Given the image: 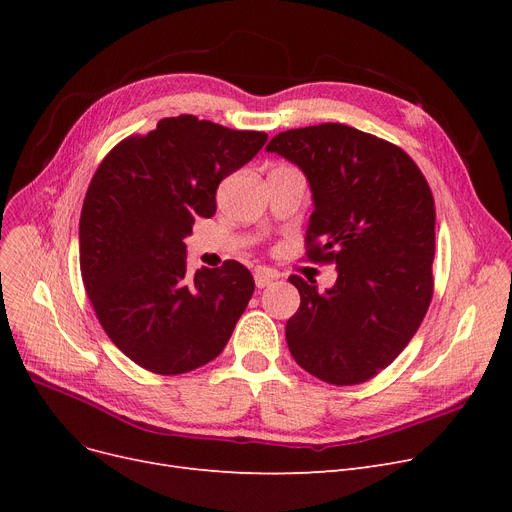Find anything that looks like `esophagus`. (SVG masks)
<instances>
[{"label":"esophagus","mask_w":512,"mask_h":512,"mask_svg":"<svg viewBox=\"0 0 512 512\" xmlns=\"http://www.w3.org/2000/svg\"><path fill=\"white\" fill-rule=\"evenodd\" d=\"M274 280H278V274H276V272H270V270H257V272H255V284H257V288L270 286Z\"/></svg>","instance_id":"obj_1"}]
</instances>
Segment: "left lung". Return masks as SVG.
<instances>
[{"label": "left lung", "instance_id": "left-lung-1", "mask_svg": "<svg viewBox=\"0 0 512 512\" xmlns=\"http://www.w3.org/2000/svg\"><path fill=\"white\" fill-rule=\"evenodd\" d=\"M297 164L313 191L305 249L334 263L326 292L299 276L301 305L286 324L290 353L334 386H355L405 348L434 294V195L400 147L344 124L276 134L265 147Z\"/></svg>", "mask_w": 512, "mask_h": 512}]
</instances>
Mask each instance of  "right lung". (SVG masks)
<instances>
[{
  "label": "right lung",
  "mask_w": 512,
  "mask_h": 512,
  "mask_svg": "<svg viewBox=\"0 0 512 512\" xmlns=\"http://www.w3.org/2000/svg\"><path fill=\"white\" fill-rule=\"evenodd\" d=\"M265 141V132L182 114L120 141L93 174L80 274L101 328L143 369L178 375L213 361L245 313L255 290L247 267L228 259L188 276L182 240Z\"/></svg>",
  "instance_id": "obj_1"
}]
</instances>
